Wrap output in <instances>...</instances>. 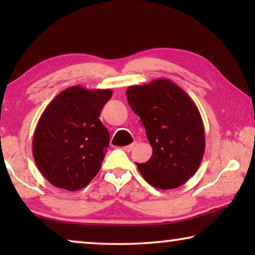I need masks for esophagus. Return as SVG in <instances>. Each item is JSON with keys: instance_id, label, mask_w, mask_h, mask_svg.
Listing matches in <instances>:
<instances>
[{"instance_id": "obj_1", "label": "esophagus", "mask_w": 255, "mask_h": 255, "mask_svg": "<svg viewBox=\"0 0 255 255\" xmlns=\"http://www.w3.org/2000/svg\"><path fill=\"white\" fill-rule=\"evenodd\" d=\"M134 147V144H130V145H127V146H124V151L125 152H131L132 151V148Z\"/></svg>"}]
</instances>
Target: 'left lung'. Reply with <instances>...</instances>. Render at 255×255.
I'll return each mask as SVG.
<instances>
[{
  "instance_id": "1",
  "label": "left lung",
  "mask_w": 255,
  "mask_h": 255,
  "mask_svg": "<svg viewBox=\"0 0 255 255\" xmlns=\"http://www.w3.org/2000/svg\"><path fill=\"white\" fill-rule=\"evenodd\" d=\"M128 102L140 117L153 148L137 163L144 179L159 189H174L196 173L203 159L205 134L196 104L168 79L127 89Z\"/></svg>"
}]
</instances>
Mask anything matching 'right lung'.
Instances as JSON below:
<instances>
[{"label":"right lung","mask_w":255,"mask_h":255,"mask_svg":"<svg viewBox=\"0 0 255 255\" xmlns=\"http://www.w3.org/2000/svg\"><path fill=\"white\" fill-rule=\"evenodd\" d=\"M111 96V89L73 86L55 96L41 114L32 153L38 169L54 187L82 189L99 173L110 138L99 117Z\"/></svg>","instance_id":"obj_1"}]
</instances>
